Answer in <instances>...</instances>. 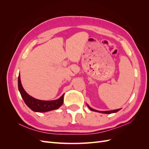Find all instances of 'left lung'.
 Returning <instances> with one entry per match:
<instances>
[{
    "mask_svg": "<svg viewBox=\"0 0 149 149\" xmlns=\"http://www.w3.org/2000/svg\"><path fill=\"white\" fill-rule=\"evenodd\" d=\"M87 106L88 107L89 109L93 111H95V112H100V113H103V114H112V113H115V112H118L119 110H120V109H116V110H112V111H97L96 109H94L93 108H91V107H89L88 104H86Z\"/></svg>",
    "mask_w": 149,
    "mask_h": 149,
    "instance_id": "obj_1",
    "label": "left lung"
}]
</instances>
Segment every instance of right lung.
Here are the masks:
<instances>
[{
	"mask_svg": "<svg viewBox=\"0 0 149 149\" xmlns=\"http://www.w3.org/2000/svg\"><path fill=\"white\" fill-rule=\"evenodd\" d=\"M18 87H19L21 96L23 98L26 105L34 112H45L55 110L61 107L63 103V97L65 94H63L58 100L53 101L39 100L30 96L22 86L20 74L19 75V78H18Z\"/></svg>",
	"mask_w": 149,
	"mask_h": 149,
	"instance_id": "right-lung-1",
	"label": "right lung"
}]
</instances>
